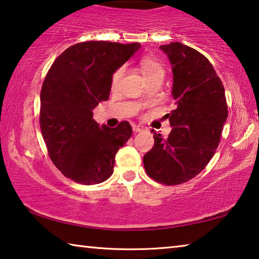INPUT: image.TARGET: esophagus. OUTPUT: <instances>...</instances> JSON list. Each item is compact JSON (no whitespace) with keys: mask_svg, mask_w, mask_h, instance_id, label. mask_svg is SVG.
Listing matches in <instances>:
<instances>
[{"mask_svg":"<svg viewBox=\"0 0 259 259\" xmlns=\"http://www.w3.org/2000/svg\"><path fill=\"white\" fill-rule=\"evenodd\" d=\"M133 130L135 131V133H140V131L144 130V126L137 125V124H133Z\"/></svg>","mask_w":259,"mask_h":259,"instance_id":"esophagus-1","label":"esophagus"}]
</instances>
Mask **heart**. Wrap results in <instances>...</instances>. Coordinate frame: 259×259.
Returning <instances> with one entry per match:
<instances>
[{
    "label": "heart",
    "instance_id": "obj_1",
    "mask_svg": "<svg viewBox=\"0 0 259 259\" xmlns=\"http://www.w3.org/2000/svg\"><path fill=\"white\" fill-rule=\"evenodd\" d=\"M140 71H142L144 77L150 83L153 81H163L165 75V69L163 65L155 59L144 58L140 61ZM124 74V68H119L113 74L112 77V89H117L121 83L122 77Z\"/></svg>",
    "mask_w": 259,
    "mask_h": 259
}]
</instances>
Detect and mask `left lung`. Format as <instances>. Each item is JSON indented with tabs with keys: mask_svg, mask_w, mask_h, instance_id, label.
Returning <instances> with one entry per match:
<instances>
[{
	"mask_svg": "<svg viewBox=\"0 0 259 259\" xmlns=\"http://www.w3.org/2000/svg\"><path fill=\"white\" fill-rule=\"evenodd\" d=\"M160 49L171 64L177 107L166 114L172 128L168 138L152 131L154 146L144 155V166L154 181L178 185L199 175L211 160L229 112L224 85L202 54L179 42Z\"/></svg>",
	"mask_w": 259,
	"mask_h": 259,
	"instance_id": "obj_1",
	"label": "left lung"
}]
</instances>
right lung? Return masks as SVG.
I'll use <instances>...</instances> for the list:
<instances>
[{
	"label": "right lung",
	"mask_w": 259,
	"mask_h": 259,
	"mask_svg": "<svg viewBox=\"0 0 259 259\" xmlns=\"http://www.w3.org/2000/svg\"><path fill=\"white\" fill-rule=\"evenodd\" d=\"M140 43L89 41L57 57L43 81L40 125L50 159L65 177L94 185L112 176L116 152L128 142V121L99 126L93 109L107 100L113 74Z\"/></svg>",
	"instance_id": "obj_1"
}]
</instances>
